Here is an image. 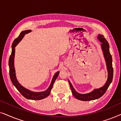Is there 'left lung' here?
Here are the masks:
<instances>
[{
  "instance_id": "1",
  "label": "left lung",
  "mask_w": 121,
  "mask_h": 121,
  "mask_svg": "<svg viewBox=\"0 0 121 121\" xmlns=\"http://www.w3.org/2000/svg\"><path fill=\"white\" fill-rule=\"evenodd\" d=\"M97 39L99 41L101 42V46L103 52L104 58H105L106 63L107 69L108 71V78H107V82L103 86L99 89H96L91 91L90 93L85 94H79L74 89L73 86L71 84L70 81L68 80V82L70 85L71 90H72V94L76 99H78L79 100L82 101H91L96 100L100 98L105 93L108 87L110 86V84L111 83L112 79H113V69L112 67V56L111 55L109 48L110 46L107 41H106L104 36L102 35H99L97 36Z\"/></svg>"
}]
</instances>
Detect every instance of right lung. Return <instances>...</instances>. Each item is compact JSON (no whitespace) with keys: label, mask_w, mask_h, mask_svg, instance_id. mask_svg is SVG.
<instances>
[{"label":"right lung","mask_w":121,"mask_h":121,"mask_svg":"<svg viewBox=\"0 0 121 121\" xmlns=\"http://www.w3.org/2000/svg\"><path fill=\"white\" fill-rule=\"evenodd\" d=\"M31 32V30H28L23 31L20 33V35L18 36L17 38L14 39V42L12 44V51H11V54L9 57V74L11 82H13L14 85L17 90L20 92L21 95L25 98L29 99V100H39L43 99L47 97L49 94H50L51 91L52 90L53 85L54 83V82L57 79L58 76L59 75V72H58L54 74L53 77V79L51 82V85H49L48 88L44 91L42 92H34L30 91L28 89L25 88L23 87L18 82L16 79V74H15V70L14 67V56H15V48L17 44L21 41V39L24 37L25 35L27 34L28 33Z\"/></svg>","instance_id":"1"}]
</instances>
